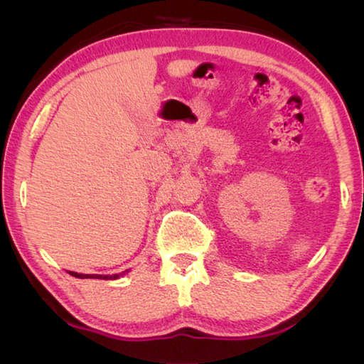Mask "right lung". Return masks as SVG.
Segmentation results:
<instances>
[{
  "mask_svg": "<svg viewBox=\"0 0 364 364\" xmlns=\"http://www.w3.org/2000/svg\"><path fill=\"white\" fill-rule=\"evenodd\" d=\"M72 276H75V278H95V279H115L119 278V274H114V276H102V274H78V273H73V271H69Z\"/></svg>",
  "mask_w": 364,
  "mask_h": 364,
  "instance_id": "1",
  "label": "right lung"
}]
</instances>
